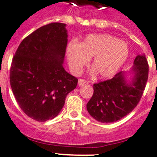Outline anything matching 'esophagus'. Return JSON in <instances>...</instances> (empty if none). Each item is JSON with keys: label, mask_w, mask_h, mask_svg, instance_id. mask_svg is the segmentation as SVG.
Masks as SVG:
<instances>
[{"label": "esophagus", "mask_w": 157, "mask_h": 157, "mask_svg": "<svg viewBox=\"0 0 157 157\" xmlns=\"http://www.w3.org/2000/svg\"><path fill=\"white\" fill-rule=\"evenodd\" d=\"M86 83V81L85 80H83V79H79L78 84L80 85V86H81V85H84Z\"/></svg>", "instance_id": "34e87169"}]
</instances>
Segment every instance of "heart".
<instances>
[{
    "mask_svg": "<svg viewBox=\"0 0 157 157\" xmlns=\"http://www.w3.org/2000/svg\"><path fill=\"white\" fill-rule=\"evenodd\" d=\"M130 54L127 43L109 34H91L80 45L71 43L67 48L69 66L74 74H79L94 57L91 66L102 78L113 76L125 63Z\"/></svg>",
    "mask_w": 157,
    "mask_h": 157,
    "instance_id": "heart-1",
    "label": "heart"
}]
</instances>
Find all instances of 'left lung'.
Returning a JSON list of instances; mask_svg holds the SVG:
<instances>
[{"label":"left lung","mask_w":157,"mask_h":157,"mask_svg":"<svg viewBox=\"0 0 157 157\" xmlns=\"http://www.w3.org/2000/svg\"><path fill=\"white\" fill-rule=\"evenodd\" d=\"M132 71L133 80L127 83L125 73H117L110 80L94 84V94L86 109L96 121L116 122L130 113L142 97L148 80L149 65L145 54L136 56Z\"/></svg>","instance_id":"8db88e82"}]
</instances>
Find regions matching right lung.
I'll return each mask as SVG.
<instances>
[{
  "label": "right lung",
  "instance_id": "1",
  "mask_svg": "<svg viewBox=\"0 0 157 157\" xmlns=\"http://www.w3.org/2000/svg\"><path fill=\"white\" fill-rule=\"evenodd\" d=\"M66 24L51 23L21 41L12 59L10 83L26 115L39 122L54 119L78 80L63 67L67 44Z\"/></svg>",
  "mask_w": 157,
  "mask_h": 157
}]
</instances>
